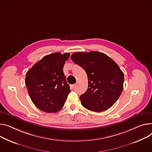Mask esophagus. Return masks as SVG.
I'll return each instance as SVG.
<instances>
[{
    "mask_svg": "<svg viewBox=\"0 0 152 152\" xmlns=\"http://www.w3.org/2000/svg\"><path fill=\"white\" fill-rule=\"evenodd\" d=\"M75 86H76V84H73V85H71L70 86V87L72 88H74L75 87Z\"/></svg>",
    "mask_w": 152,
    "mask_h": 152,
    "instance_id": "obj_1",
    "label": "esophagus"
}]
</instances>
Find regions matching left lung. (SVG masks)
<instances>
[{"label": "left lung", "mask_w": 152, "mask_h": 152, "mask_svg": "<svg viewBox=\"0 0 152 152\" xmlns=\"http://www.w3.org/2000/svg\"><path fill=\"white\" fill-rule=\"evenodd\" d=\"M73 62L82 66L88 77V88L80 95L81 104L94 112H102L112 106L124 88V75L109 56L97 51L75 53Z\"/></svg>", "instance_id": "left-lung-1"}]
</instances>
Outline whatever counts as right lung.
<instances>
[{
	"label": "right lung",
	"mask_w": 152,
	"mask_h": 152,
	"mask_svg": "<svg viewBox=\"0 0 152 152\" xmlns=\"http://www.w3.org/2000/svg\"><path fill=\"white\" fill-rule=\"evenodd\" d=\"M69 53H55L37 62L26 73L25 84L33 103L43 112L56 113L61 109L70 93L63 72Z\"/></svg>",
	"instance_id": "add662e5"
}]
</instances>
